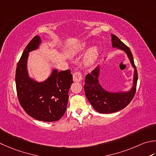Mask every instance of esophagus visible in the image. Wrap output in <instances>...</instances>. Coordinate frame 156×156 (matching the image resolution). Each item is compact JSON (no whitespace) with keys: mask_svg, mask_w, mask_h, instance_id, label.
Segmentation results:
<instances>
[{"mask_svg":"<svg viewBox=\"0 0 156 156\" xmlns=\"http://www.w3.org/2000/svg\"><path fill=\"white\" fill-rule=\"evenodd\" d=\"M82 80V74L80 72H76L73 74V80L74 82H80Z\"/></svg>","mask_w":156,"mask_h":156,"instance_id":"esophagus-1","label":"esophagus"}]
</instances>
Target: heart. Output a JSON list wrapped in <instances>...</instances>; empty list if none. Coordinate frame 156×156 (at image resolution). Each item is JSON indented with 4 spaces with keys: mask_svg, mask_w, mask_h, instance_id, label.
Wrapping results in <instances>:
<instances>
[{
    "mask_svg": "<svg viewBox=\"0 0 156 156\" xmlns=\"http://www.w3.org/2000/svg\"><path fill=\"white\" fill-rule=\"evenodd\" d=\"M85 48V45H82L78 47L75 50L76 53H78V52H80L83 51ZM99 48L97 47H90L89 49H88L86 54L84 55V63L85 66H92L93 64L96 62L99 56Z\"/></svg>",
    "mask_w": 156,
    "mask_h": 156,
    "instance_id": "1",
    "label": "heart"
}]
</instances>
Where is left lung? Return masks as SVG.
Here are the masks:
<instances>
[{
  "instance_id": "left-lung-1",
  "label": "left lung",
  "mask_w": 156,
  "mask_h": 156,
  "mask_svg": "<svg viewBox=\"0 0 156 156\" xmlns=\"http://www.w3.org/2000/svg\"><path fill=\"white\" fill-rule=\"evenodd\" d=\"M112 47L123 51L127 55L130 62L134 68L133 86L129 91L112 93L105 90L100 84L99 76L101 66H98L88 74L85 78L84 86L85 95L93 108L101 114H110L124 109L129 104L136 93L138 74L134 59L130 48L125 45L116 36L111 34Z\"/></svg>"
}]
</instances>
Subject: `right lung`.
I'll list each match as a JSON object with an SVG mask.
<instances>
[{"mask_svg":"<svg viewBox=\"0 0 156 156\" xmlns=\"http://www.w3.org/2000/svg\"><path fill=\"white\" fill-rule=\"evenodd\" d=\"M41 44L39 36H36L24 49L15 73L17 97L27 114L37 120L55 122L65 114L68 101V92L73 82L69 69L58 72L52 70L43 82L30 78L27 64L29 53L38 49Z\"/></svg>","mask_w":156,"mask_h":156,"instance_id":"right-lung-1","label":"right lung"}]
</instances>
